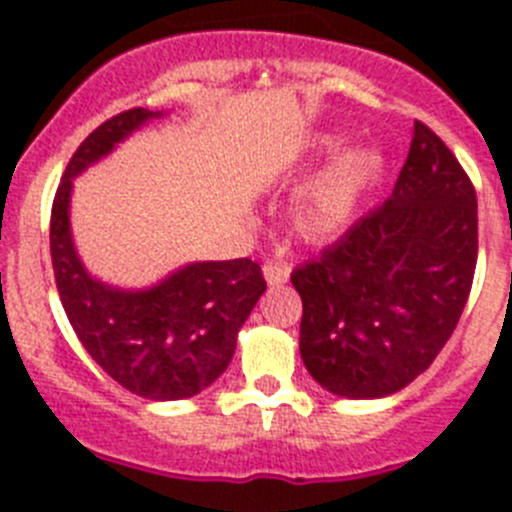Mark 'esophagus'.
Masks as SVG:
<instances>
[{
  "instance_id": "obj_1",
  "label": "esophagus",
  "mask_w": 512,
  "mask_h": 512,
  "mask_svg": "<svg viewBox=\"0 0 512 512\" xmlns=\"http://www.w3.org/2000/svg\"><path fill=\"white\" fill-rule=\"evenodd\" d=\"M264 279H266V284H271V287H279V284H284L289 279V266L277 264V261H266Z\"/></svg>"
}]
</instances>
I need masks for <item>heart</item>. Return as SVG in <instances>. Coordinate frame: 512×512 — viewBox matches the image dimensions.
Returning a JSON list of instances; mask_svg holds the SVG:
<instances>
[{
    "mask_svg": "<svg viewBox=\"0 0 512 512\" xmlns=\"http://www.w3.org/2000/svg\"><path fill=\"white\" fill-rule=\"evenodd\" d=\"M338 143H341L338 135H325L318 140L323 151H333ZM379 171H382V156L369 148H354L333 158L292 194L289 215L297 233L310 241H323L341 233L354 217L361 194L377 179Z\"/></svg>",
    "mask_w": 512,
    "mask_h": 512,
    "instance_id": "b5f03b06",
    "label": "heart"
}]
</instances>
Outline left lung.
Here are the masks:
<instances>
[{
    "mask_svg": "<svg viewBox=\"0 0 512 512\" xmlns=\"http://www.w3.org/2000/svg\"><path fill=\"white\" fill-rule=\"evenodd\" d=\"M474 266L477 194L446 143L415 120L384 205L292 271L307 372L351 400L408 387L454 333Z\"/></svg>",
    "mask_w": 512,
    "mask_h": 512,
    "instance_id": "left-lung-1",
    "label": "left lung"
}]
</instances>
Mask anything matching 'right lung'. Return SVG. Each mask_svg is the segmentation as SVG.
Wrapping results in <instances>:
<instances>
[{"mask_svg":"<svg viewBox=\"0 0 512 512\" xmlns=\"http://www.w3.org/2000/svg\"><path fill=\"white\" fill-rule=\"evenodd\" d=\"M161 115L143 107L120 112L76 148L53 200L51 259L81 346L125 390L164 402L200 395L228 369L266 282L251 259L194 261L146 289L104 284L81 264L69 215L74 179Z\"/></svg>","mask_w":512,"mask_h":512,"instance_id":"add662e5","label":"right lung"}]
</instances>
